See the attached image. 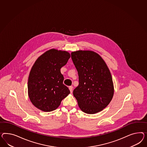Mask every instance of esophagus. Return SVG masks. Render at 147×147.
I'll return each instance as SVG.
<instances>
[{
	"mask_svg": "<svg viewBox=\"0 0 147 147\" xmlns=\"http://www.w3.org/2000/svg\"><path fill=\"white\" fill-rule=\"evenodd\" d=\"M69 90L71 91V92H72V91H73V86H69Z\"/></svg>",
	"mask_w": 147,
	"mask_h": 147,
	"instance_id": "34e87169",
	"label": "esophagus"
}]
</instances>
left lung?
<instances>
[{
  "label": "left lung",
  "mask_w": 147,
  "mask_h": 147,
  "mask_svg": "<svg viewBox=\"0 0 147 147\" xmlns=\"http://www.w3.org/2000/svg\"><path fill=\"white\" fill-rule=\"evenodd\" d=\"M79 84L73 90L80 109L88 114L102 111L111 101L114 86L111 73L103 58L90 50L71 52Z\"/></svg>",
  "instance_id": "1"
}]
</instances>
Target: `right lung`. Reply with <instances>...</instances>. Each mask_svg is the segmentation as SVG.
Segmentation results:
<instances>
[{
    "label": "right lung",
    "instance_id": "add662e5",
    "mask_svg": "<svg viewBox=\"0 0 147 147\" xmlns=\"http://www.w3.org/2000/svg\"><path fill=\"white\" fill-rule=\"evenodd\" d=\"M71 57L66 51L51 49L37 59L29 73L28 93L32 103L44 112L53 111L70 94L60 68Z\"/></svg>",
    "mask_w": 147,
    "mask_h": 147
}]
</instances>
